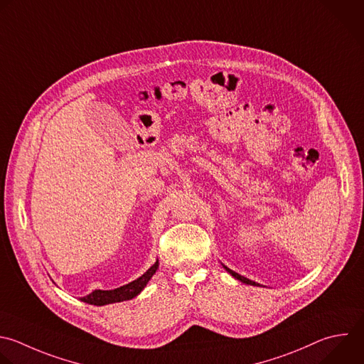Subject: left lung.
I'll return each instance as SVG.
<instances>
[{"label":"left lung","mask_w":364,"mask_h":364,"mask_svg":"<svg viewBox=\"0 0 364 364\" xmlns=\"http://www.w3.org/2000/svg\"><path fill=\"white\" fill-rule=\"evenodd\" d=\"M225 270H227V273H230L234 279H237V280H240L241 283H246V284H250V286H259L256 282H252V280H249V279H246V277H243V276H240L238 273H235V272H232V270H230L228 267H225V266H223Z\"/></svg>","instance_id":"8db88e82"}]
</instances>
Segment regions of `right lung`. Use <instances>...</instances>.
<instances>
[{
  "label": "right lung",
  "mask_w": 364,
  "mask_h": 364,
  "mask_svg": "<svg viewBox=\"0 0 364 364\" xmlns=\"http://www.w3.org/2000/svg\"><path fill=\"white\" fill-rule=\"evenodd\" d=\"M157 269H159V260L137 280H134L126 286L114 289V290H94L92 293H90L85 297H81L80 300L84 303H88V304H94V306H104V304L118 303V301H124V300H132L141 293V290L147 286V283L154 276Z\"/></svg>",
  "instance_id": "right-lung-1"
}]
</instances>
